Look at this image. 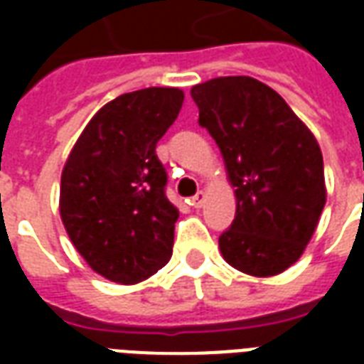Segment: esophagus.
<instances>
[{
    "label": "esophagus",
    "instance_id": "obj_1",
    "mask_svg": "<svg viewBox=\"0 0 364 364\" xmlns=\"http://www.w3.org/2000/svg\"><path fill=\"white\" fill-rule=\"evenodd\" d=\"M206 200V193L205 191H198L195 197H191V206H195V208H200V206L205 205Z\"/></svg>",
    "mask_w": 364,
    "mask_h": 364
}]
</instances>
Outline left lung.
<instances>
[{
	"instance_id": "1",
	"label": "left lung",
	"mask_w": 364,
	"mask_h": 364,
	"mask_svg": "<svg viewBox=\"0 0 364 364\" xmlns=\"http://www.w3.org/2000/svg\"><path fill=\"white\" fill-rule=\"evenodd\" d=\"M198 124L220 148L236 218L218 237L228 265L274 277L294 265L326 205L320 144L287 101L250 75L193 85Z\"/></svg>"
}]
</instances>
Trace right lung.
Returning a JSON list of instances; mask_svg holds the SVG:
<instances>
[{
  "mask_svg": "<svg viewBox=\"0 0 364 364\" xmlns=\"http://www.w3.org/2000/svg\"><path fill=\"white\" fill-rule=\"evenodd\" d=\"M179 87H148L103 105L68 156L60 216L85 263L107 281L136 284L171 259L177 206L156 144L181 111Z\"/></svg>",
  "mask_w": 364,
  "mask_h": 364,
  "instance_id": "1",
  "label": "right lung"
}]
</instances>
